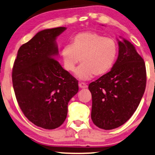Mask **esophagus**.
<instances>
[{"mask_svg":"<svg viewBox=\"0 0 155 155\" xmlns=\"http://www.w3.org/2000/svg\"><path fill=\"white\" fill-rule=\"evenodd\" d=\"M78 86L81 88H86L88 87V85L86 84H85L84 82H79L78 83Z\"/></svg>","mask_w":155,"mask_h":155,"instance_id":"34e87169","label":"esophagus"}]
</instances>
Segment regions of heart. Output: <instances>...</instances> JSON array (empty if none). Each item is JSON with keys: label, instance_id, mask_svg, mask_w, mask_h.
<instances>
[{"label": "heart", "instance_id": "heart-1", "mask_svg": "<svg viewBox=\"0 0 155 155\" xmlns=\"http://www.w3.org/2000/svg\"><path fill=\"white\" fill-rule=\"evenodd\" d=\"M117 53L118 45L114 38L97 32L85 31L74 35L69 45L62 48L60 55L64 69L70 72L81 61V65L75 74L80 79L88 80L93 75L100 77L107 74Z\"/></svg>", "mask_w": 155, "mask_h": 155}]
</instances>
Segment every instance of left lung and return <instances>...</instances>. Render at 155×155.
<instances>
[{
	"label": "left lung",
	"instance_id": "1",
	"mask_svg": "<svg viewBox=\"0 0 155 155\" xmlns=\"http://www.w3.org/2000/svg\"><path fill=\"white\" fill-rule=\"evenodd\" d=\"M146 81L143 59L129 41H119V56L111 71L88 86L95 125L111 130L125 124L140 104Z\"/></svg>",
	"mask_w": 155,
	"mask_h": 155
}]
</instances>
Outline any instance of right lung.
<instances>
[{"mask_svg": "<svg viewBox=\"0 0 155 155\" xmlns=\"http://www.w3.org/2000/svg\"><path fill=\"white\" fill-rule=\"evenodd\" d=\"M65 29L38 32L19 48L13 64L12 85L19 107L30 121L45 129L64 123L68 102L78 91V81L55 59V39Z\"/></svg>", "mask_w": 155, "mask_h": 155, "instance_id": "obj_1", "label": "right lung"}]
</instances>
